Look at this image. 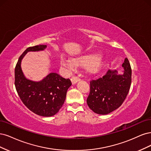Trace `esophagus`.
I'll use <instances>...</instances> for the list:
<instances>
[{"instance_id": "esophagus-1", "label": "esophagus", "mask_w": 151, "mask_h": 151, "mask_svg": "<svg viewBox=\"0 0 151 151\" xmlns=\"http://www.w3.org/2000/svg\"><path fill=\"white\" fill-rule=\"evenodd\" d=\"M80 80V78H79L78 77L75 76H72L71 78V83H72L73 85L76 84V83H77L78 81H79Z\"/></svg>"}]
</instances>
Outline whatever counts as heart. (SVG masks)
<instances>
[{"mask_svg":"<svg viewBox=\"0 0 151 151\" xmlns=\"http://www.w3.org/2000/svg\"><path fill=\"white\" fill-rule=\"evenodd\" d=\"M102 62V58L97 55L85 56L75 58L73 60H71L64 56L60 58L61 66L65 68L68 71H75L76 69L77 65L85 66L86 69L91 72L96 71L101 67Z\"/></svg>","mask_w":151,"mask_h":151,"instance_id":"heart-1","label":"heart"}]
</instances>
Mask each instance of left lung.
<instances>
[{
	"instance_id": "1",
	"label": "left lung",
	"mask_w": 151,
	"mask_h": 151,
	"mask_svg": "<svg viewBox=\"0 0 151 151\" xmlns=\"http://www.w3.org/2000/svg\"><path fill=\"white\" fill-rule=\"evenodd\" d=\"M122 66L124 69L122 74L109 70L103 77L90 81V91L86 102L95 113L108 114L118 109L125 100L132 81V70L127 58Z\"/></svg>"
}]
</instances>
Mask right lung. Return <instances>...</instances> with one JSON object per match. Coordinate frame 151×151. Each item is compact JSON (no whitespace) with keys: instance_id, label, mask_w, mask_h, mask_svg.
Listing matches in <instances>:
<instances>
[{"instance_id":"1","label":"right lung","mask_w":151,"mask_h":151,"mask_svg":"<svg viewBox=\"0 0 151 151\" xmlns=\"http://www.w3.org/2000/svg\"><path fill=\"white\" fill-rule=\"evenodd\" d=\"M46 45L27 48L19 57L15 68V86L21 100L35 114L42 116L55 115L64 104L68 89L71 85L70 79L51 73L40 81L27 79L21 68V61L28 52L45 50Z\"/></svg>"}]
</instances>
